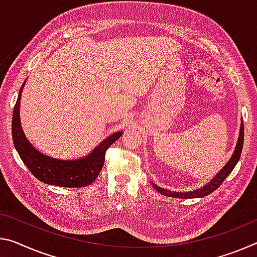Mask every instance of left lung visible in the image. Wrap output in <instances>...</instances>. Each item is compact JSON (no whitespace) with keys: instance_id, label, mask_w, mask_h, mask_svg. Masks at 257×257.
<instances>
[{"instance_id":"obj_1","label":"left lung","mask_w":257,"mask_h":257,"mask_svg":"<svg viewBox=\"0 0 257 257\" xmlns=\"http://www.w3.org/2000/svg\"><path fill=\"white\" fill-rule=\"evenodd\" d=\"M242 145H243V123L241 122V127H240V135L238 138V143L237 146H235V150H234V153L233 156L231 157V159L229 160V162L225 165V167L219 172L216 177L214 178L213 181H211L209 184H207L206 186L201 187V189L199 190H195V191H191V192H172V191H168V190H164L161 189V187L157 186L154 183L153 187L156 189L159 193L166 195V197H172V198H181V199H191V198H202V197H206V195L210 194L211 192H214L215 190L219 187V185L222 184L224 182V180L229 176V174L233 170V168L237 165V162L239 161L240 156H241V152H242Z\"/></svg>"}]
</instances>
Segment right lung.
Masks as SVG:
<instances>
[{"mask_svg":"<svg viewBox=\"0 0 257 257\" xmlns=\"http://www.w3.org/2000/svg\"><path fill=\"white\" fill-rule=\"evenodd\" d=\"M23 88L24 84L20 88L18 98L14 107L11 128L15 148L24 164L39 181L46 184L63 187H83L90 185L103 168L105 153L107 149L122 135V133H115L107 137L88 157L80 160L63 161L43 156L28 143L20 127L19 105Z\"/></svg>","mask_w":257,"mask_h":257,"instance_id":"obj_1","label":"right lung"}]
</instances>
